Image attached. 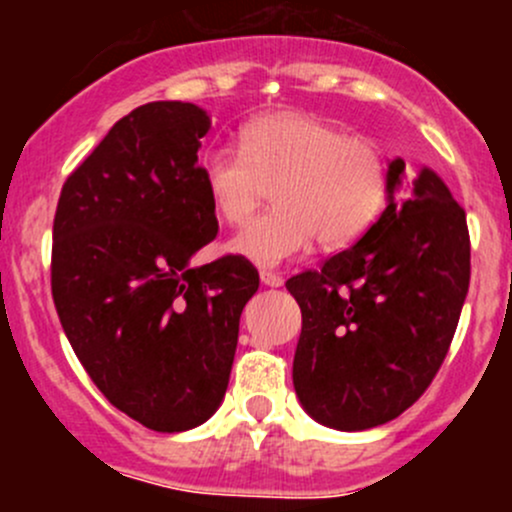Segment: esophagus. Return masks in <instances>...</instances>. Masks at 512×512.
<instances>
[{"instance_id": "34e87169", "label": "esophagus", "mask_w": 512, "mask_h": 512, "mask_svg": "<svg viewBox=\"0 0 512 512\" xmlns=\"http://www.w3.org/2000/svg\"><path fill=\"white\" fill-rule=\"evenodd\" d=\"M260 280H262V285H265V287H282V285H285V280H282V277L277 275V272H272V270H262Z\"/></svg>"}]
</instances>
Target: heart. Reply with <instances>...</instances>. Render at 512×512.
Wrapping results in <instances>:
<instances>
[{
	"label": "heart",
	"mask_w": 512,
	"mask_h": 512,
	"mask_svg": "<svg viewBox=\"0 0 512 512\" xmlns=\"http://www.w3.org/2000/svg\"><path fill=\"white\" fill-rule=\"evenodd\" d=\"M240 151L213 148L200 163L215 213L240 225L272 188L275 210L230 240V252L260 267L356 240L379 218L389 188L386 156L371 138L302 111H277L240 128Z\"/></svg>",
	"instance_id": "obj_1"
}]
</instances>
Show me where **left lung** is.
<instances>
[{
	"mask_svg": "<svg viewBox=\"0 0 512 512\" xmlns=\"http://www.w3.org/2000/svg\"><path fill=\"white\" fill-rule=\"evenodd\" d=\"M389 163L386 208L356 245L287 280L302 309L292 381L314 421L366 431L401 416L446 359L471 282L466 213L421 168Z\"/></svg>",
	"mask_w": 512,
	"mask_h": 512,
	"instance_id": "8db88e82",
	"label": "left lung"
}]
</instances>
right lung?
Here are the masks:
<instances>
[{
    "mask_svg": "<svg viewBox=\"0 0 512 512\" xmlns=\"http://www.w3.org/2000/svg\"><path fill=\"white\" fill-rule=\"evenodd\" d=\"M210 116L153 101L123 116L66 178L54 218L51 294L103 396L151 431L218 411L240 314L260 287L237 255L190 267L218 235L198 165Z\"/></svg>",
    "mask_w": 512,
    "mask_h": 512,
    "instance_id": "1",
    "label": "right lung"
}]
</instances>
